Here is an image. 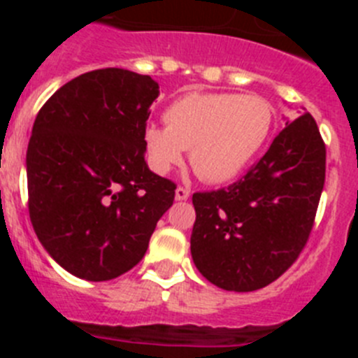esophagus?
<instances>
[{"label": "esophagus", "mask_w": 358, "mask_h": 358, "mask_svg": "<svg viewBox=\"0 0 358 358\" xmlns=\"http://www.w3.org/2000/svg\"><path fill=\"white\" fill-rule=\"evenodd\" d=\"M188 197H189L188 188H182V186H179V188L176 189V201H186Z\"/></svg>", "instance_id": "34e87169"}]
</instances>
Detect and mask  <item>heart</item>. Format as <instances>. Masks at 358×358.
Returning <instances> with one entry per match:
<instances>
[{
    "label": "heart",
    "mask_w": 358,
    "mask_h": 358,
    "mask_svg": "<svg viewBox=\"0 0 358 358\" xmlns=\"http://www.w3.org/2000/svg\"><path fill=\"white\" fill-rule=\"evenodd\" d=\"M273 120V107L258 94L194 91L170 103L166 127H145L148 164L169 173L189 150V164L202 181L229 182L264 147Z\"/></svg>",
    "instance_id": "obj_1"
}]
</instances>
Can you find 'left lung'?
<instances>
[{"label":"left lung","instance_id":"left-lung-1","mask_svg":"<svg viewBox=\"0 0 358 358\" xmlns=\"http://www.w3.org/2000/svg\"><path fill=\"white\" fill-rule=\"evenodd\" d=\"M327 148L310 113L285 129L240 181L199 192L189 249L218 289L252 292L285 273L305 248L324 186Z\"/></svg>","mask_w":358,"mask_h":358}]
</instances>
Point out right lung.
I'll list each match as a JSON object with an SVG mask.
<instances>
[{
	"label": "right lung",
	"mask_w": 358,
	"mask_h": 358,
	"mask_svg": "<svg viewBox=\"0 0 358 358\" xmlns=\"http://www.w3.org/2000/svg\"><path fill=\"white\" fill-rule=\"evenodd\" d=\"M159 84L120 68L64 84L27 150L28 210L43 248L73 276L107 281L141 262L176 185L148 169L143 131Z\"/></svg>",
	"instance_id": "add662e5"
}]
</instances>
